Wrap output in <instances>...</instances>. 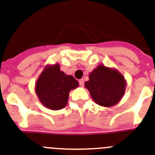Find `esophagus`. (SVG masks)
Here are the masks:
<instances>
[{"instance_id":"34e87169","label":"esophagus","mask_w":155,"mask_h":155,"mask_svg":"<svg viewBox=\"0 0 155 155\" xmlns=\"http://www.w3.org/2000/svg\"><path fill=\"white\" fill-rule=\"evenodd\" d=\"M79 85H80V87H83V86H84V80H83V79H79Z\"/></svg>"}]
</instances>
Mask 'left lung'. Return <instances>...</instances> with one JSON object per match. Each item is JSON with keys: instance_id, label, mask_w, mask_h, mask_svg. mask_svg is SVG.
<instances>
[{"instance_id": "8db88e82", "label": "left lung", "mask_w": 155, "mask_h": 155, "mask_svg": "<svg viewBox=\"0 0 155 155\" xmlns=\"http://www.w3.org/2000/svg\"><path fill=\"white\" fill-rule=\"evenodd\" d=\"M126 84L124 76L116 68L100 64L90 73L89 80L85 82V87L95 103L109 107L120 101L125 94Z\"/></svg>"}]
</instances>
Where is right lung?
<instances>
[{"mask_svg": "<svg viewBox=\"0 0 155 155\" xmlns=\"http://www.w3.org/2000/svg\"><path fill=\"white\" fill-rule=\"evenodd\" d=\"M78 87L77 80L61 71L56 63L44 67L35 84V92L44 107L56 111L66 106L69 92Z\"/></svg>", "mask_w": 155, "mask_h": 155, "instance_id": "add662e5", "label": "right lung"}]
</instances>
